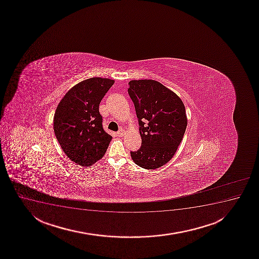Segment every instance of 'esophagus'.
I'll use <instances>...</instances> for the list:
<instances>
[{
    "label": "esophagus",
    "instance_id": "esophagus-1",
    "mask_svg": "<svg viewBox=\"0 0 259 259\" xmlns=\"http://www.w3.org/2000/svg\"><path fill=\"white\" fill-rule=\"evenodd\" d=\"M124 134H125V130H123V129L119 130V131L117 133V135H118L119 137H122Z\"/></svg>",
    "mask_w": 259,
    "mask_h": 259
}]
</instances>
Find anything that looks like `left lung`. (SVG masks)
<instances>
[{
	"instance_id": "left-lung-1",
	"label": "left lung",
	"mask_w": 259,
	"mask_h": 259,
	"mask_svg": "<svg viewBox=\"0 0 259 259\" xmlns=\"http://www.w3.org/2000/svg\"><path fill=\"white\" fill-rule=\"evenodd\" d=\"M128 94L139 119L142 146L131 152L134 163L147 170L170 161L187 125L186 107L178 95L154 79H134Z\"/></svg>"
}]
</instances>
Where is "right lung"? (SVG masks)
Segmentation results:
<instances>
[{"instance_id":"right-lung-1","label":"right lung","mask_w":259,"mask_h":259,"mask_svg":"<svg viewBox=\"0 0 259 259\" xmlns=\"http://www.w3.org/2000/svg\"><path fill=\"white\" fill-rule=\"evenodd\" d=\"M113 79L94 77L67 92L54 117V131L65 154L81 166H90L107 152L112 136L104 131L99 112Z\"/></svg>"}]
</instances>
